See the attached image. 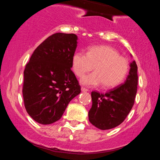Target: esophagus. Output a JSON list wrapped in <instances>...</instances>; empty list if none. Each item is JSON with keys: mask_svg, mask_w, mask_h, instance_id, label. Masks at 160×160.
Wrapping results in <instances>:
<instances>
[{"mask_svg": "<svg viewBox=\"0 0 160 160\" xmlns=\"http://www.w3.org/2000/svg\"><path fill=\"white\" fill-rule=\"evenodd\" d=\"M81 91H82V92H86L89 91V89H86V88H84V87H82V88H81Z\"/></svg>", "mask_w": 160, "mask_h": 160, "instance_id": "esophagus-1", "label": "esophagus"}]
</instances>
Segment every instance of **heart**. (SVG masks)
<instances>
[{"label": "heart", "mask_w": 160, "mask_h": 160, "mask_svg": "<svg viewBox=\"0 0 160 160\" xmlns=\"http://www.w3.org/2000/svg\"><path fill=\"white\" fill-rule=\"evenodd\" d=\"M95 71L81 79L82 85L95 86L102 83L104 88H113L122 82L128 71V61L109 46L90 47L87 52H78L72 58V68L81 78L86 73Z\"/></svg>", "instance_id": "1"}]
</instances>
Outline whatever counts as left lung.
Here are the masks:
<instances>
[{"label": "left lung", "instance_id": "left-lung-1", "mask_svg": "<svg viewBox=\"0 0 160 160\" xmlns=\"http://www.w3.org/2000/svg\"><path fill=\"white\" fill-rule=\"evenodd\" d=\"M137 86L138 66L133 61L124 83L106 93L92 92V105L89 111V122L102 130L111 129L122 123L134 105Z\"/></svg>", "mask_w": 160, "mask_h": 160}]
</instances>
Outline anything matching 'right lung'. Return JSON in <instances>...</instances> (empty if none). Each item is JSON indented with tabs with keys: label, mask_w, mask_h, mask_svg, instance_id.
<instances>
[{
	"label": "right lung",
	"mask_w": 160,
	"mask_h": 160,
	"mask_svg": "<svg viewBox=\"0 0 160 160\" xmlns=\"http://www.w3.org/2000/svg\"><path fill=\"white\" fill-rule=\"evenodd\" d=\"M74 34L56 33L35 49L24 71L22 95L29 116L43 125L56 122L80 93L73 71L78 44Z\"/></svg>",
	"instance_id": "1"
}]
</instances>
